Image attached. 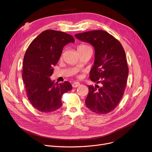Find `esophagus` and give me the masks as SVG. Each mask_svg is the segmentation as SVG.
<instances>
[{
    "instance_id": "1",
    "label": "esophagus",
    "mask_w": 152,
    "mask_h": 152,
    "mask_svg": "<svg viewBox=\"0 0 152 152\" xmlns=\"http://www.w3.org/2000/svg\"><path fill=\"white\" fill-rule=\"evenodd\" d=\"M80 85V84L79 82H74V83L72 84V86H73V87L76 88V87H77V86H79Z\"/></svg>"
}]
</instances>
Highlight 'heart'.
Segmentation results:
<instances>
[{
    "label": "heart",
    "mask_w": 152,
    "mask_h": 152,
    "mask_svg": "<svg viewBox=\"0 0 152 152\" xmlns=\"http://www.w3.org/2000/svg\"><path fill=\"white\" fill-rule=\"evenodd\" d=\"M91 48L89 46H87V45H79L77 48V50H85V49H90Z\"/></svg>",
    "instance_id": "1"
}]
</instances>
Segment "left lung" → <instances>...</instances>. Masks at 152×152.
Here are the masks:
<instances>
[{
  "label": "left lung",
  "instance_id": "obj_1",
  "mask_svg": "<svg viewBox=\"0 0 152 152\" xmlns=\"http://www.w3.org/2000/svg\"><path fill=\"white\" fill-rule=\"evenodd\" d=\"M75 37L94 47L95 59L90 78L102 84L88 86L86 106L97 114L109 113L118 105L126 85L129 69L124 50L116 38L104 31L77 34Z\"/></svg>",
  "mask_w": 152,
  "mask_h": 152
}]
</instances>
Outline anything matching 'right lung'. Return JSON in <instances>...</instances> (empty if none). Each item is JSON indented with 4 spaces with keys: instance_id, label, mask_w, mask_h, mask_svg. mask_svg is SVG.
I'll use <instances>...</instances> for the list:
<instances>
[{
    "instance_id": "obj_1",
    "label": "right lung",
    "mask_w": 152,
    "mask_h": 152,
    "mask_svg": "<svg viewBox=\"0 0 152 152\" xmlns=\"http://www.w3.org/2000/svg\"><path fill=\"white\" fill-rule=\"evenodd\" d=\"M74 42L71 35L46 30L35 38L26 50L22 77L29 100L38 111L47 113L58 110L62 104V95L72 89L70 82L58 84L50 77L63 48Z\"/></svg>"
}]
</instances>
